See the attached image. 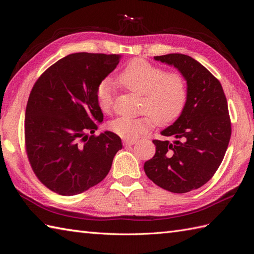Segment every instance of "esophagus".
<instances>
[{"label":"esophagus","mask_w":254,"mask_h":254,"mask_svg":"<svg viewBox=\"0 0 254 254\" xmlns=\"http://www.w3.org/2000/svg\"><path fill=\"white\" fill-rule=\"evenodd\" d=\"M135 143V141H132V140H124V145L125 146H131Z\"/></svg>","instance_id":"obj_1"}]
</instances>
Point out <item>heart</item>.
I'll return each mask as SVG.
<instances>
[{
    "label": "heart",
    "instance_id": "b5f03b06",
    "mask_svg": "<svg viewBox=\"0 0 254 254\" xmlns=\"http://www.w3.org/2000/svg\"><path fill=\"white\" fill-rule=\"evenodd\" d=\"M119 80L130 92L143 96L142 111L149 114L136 119L122 117L109 123L111 131L125 140H135L149 132L155 122L162 126L172 124L186 106L188 86L183 75L166 73L144 59L132 60L121 73ZM113 87L112 80L107 78L96 89L97 104L104 112L112 107Z\"/></svg>",
    "mask_w": 254,
    "mask_h": 254
}]
</instances>
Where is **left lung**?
<instances>
[{"label":"left lung","instance_id":"1","mask_svg":"<svg viewBox=\"0 0 254 254\" xmlns=\"http://www.w3.org/2000/svg\"><path fill=\"white\" fill-rule=\"evenodd\" d=\"M186 78L188 98L180 117L161 131L174 141L153 140L156 153L144 164L145 174L172 193H188L209 181L217 171L231 136L227 98L218 79L183 54L156 56Z\"/></svg>","mask_w":254,"mask_h":254}]
</instances>
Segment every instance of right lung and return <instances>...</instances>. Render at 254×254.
<instances>
[{
	"mask_svg": "<svg viewBox=\"0 0 254 254\" xmlns=\"http://www.w3.org/2000/svg\"><path fill=\"white\" fill-rule=\"evenodd\" d=\"M121 58L70 54L50 66L30 92L25 111L27 157L38 179L59 195H77L96 186L123 147L121 137L111 131L93 134L104 120L96 89Z\"/></svg>",
	"mask_w": 254,
	"mask_h": 254,
	"instance_id": "right-lung-1",
	"label": "right lung"
}]
</instances>
